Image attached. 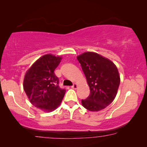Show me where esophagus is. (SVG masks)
<instances>
[{
  "mask_svg": "<svg viewBox=\"0 0 147 147\" xmlns=\"http://www.w3.org/2000/svg\"><path fill=\"white\" fill-rule=\"evenodd\" d=\"M71 88H73V89H76V88H78V84H73V86H71Z\"/></svg>",
  "mask_w": 147,
  "mask_h": 147,
  "instance_id": "obj_1",
  "label": "esophagus"
}]
</instances>
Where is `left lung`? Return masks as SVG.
I'll list each match as a JSON object with an SVG mask.
<instances>
[{"mask_svg":"<svg viewBox=\"0 0 147 147\" xmlns=\"http://www.w3.org/2000/svg\"><path fill=\"white\" fill-rule=\"evenodd\" d=\"M90 87V94L82 100L90 111H100L113 102L120 78L116 66L107 58L94 52H86L77 57Z\"/></svg>","mask_w":147,"mask_h":147,"instance_id":"1","label":"left lung"}]
</instances>
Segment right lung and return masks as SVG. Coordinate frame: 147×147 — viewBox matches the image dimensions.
Wrapping results in <instances>:
<instances>
[{"label": "right lung", "mask_w": 147, "mask_h": 147, "mask_svg": "<svg viewBox=\"0 0 147 147\" xmlns=\"http://www.w3.org/2000/svg\"><path fill=\"white\" fill-rule=\"evenodd\" d=\"M61 57L51 54L42 56L27 71L23 88L31 103L44 112L55 110L63 100L65 90L59 86V78L54 71Z\"/></svg>", "instance_id": "right-lung-1"}]
</instances>
